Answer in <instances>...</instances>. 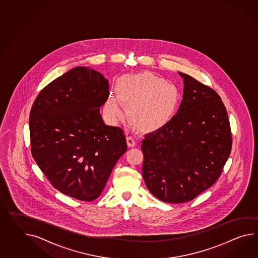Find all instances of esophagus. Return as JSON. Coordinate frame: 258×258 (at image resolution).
I'll return each instance as SVG.
<instances>
[{
  "mask_svg": "<svg viewBox=\"0 0 258 258\" xmlns=\"http://www.w3.org/2000/svg\"><path fill=\"white\" fill-rule=\"evenodd\" d=\"M126 144H127L128 147H134L136 145V142L132 137L128 136V137H126Z\"/></svg>",
  "mask_w": 258,
  "mask_h": 258,
  "instance_id": "1",
  "label": "esophagus"
}]
</instances>
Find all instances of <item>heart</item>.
<instances>
[{"instance_id": "b5f03b06", "label": "heart", "mask_w": 258, "mask_h": 258, "mask_svg": "<svg viewBox=\"0 0 258 258\" xmlns=\"http://www.w3.org/2000/svg\"><path fill=\"white\" fill-rule=\"evenodd\" d=\"M115 94L109 95L103 113L109 121L123 114L122 105L133 126L142 132H153L165 126L173 116L178 91L164 78L151 73L126 75L115 85Z\"/></svg>"}]
</instances>
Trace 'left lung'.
Wrapping results in <instances>:
<instances>
[{
    "label": "left lung",
    "instance_id": "1",
    "mask_svg": "<svg viewBox=\"0 0 258 258\" xmlns=\"http://www.w3.org/2000/svg\"><path fill=\"white\" fill-rule=\"evenodd\" d=\"M179 75L183 78V95L177 113L142 141L145 184L167 203L192 201L211 187L232 146L220 96L192 76Z\"/></svg>",
    "mask_w": 258,
    "mask_h": 258
}]
</instances>
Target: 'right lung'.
<instances>
[{
    "label": "right lung",
    "instance_id": "right-lung-1",
    "mask_svg": "<svg viewBox=\"0 0 258 258\" xmlns=\"http://www.w3.org/2000/svg\"><path fill=\"white\" fill-rule=\"evenodd\" d=\"M109 96L101 73L76 67L39 93L30 113L32 157L52 185L83 201L101 195L126 137L100 113Z\"/></svg>",
    "mask_w": 258,
    "mask_h": 258
}]
</instances>
